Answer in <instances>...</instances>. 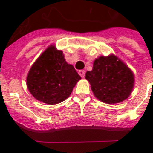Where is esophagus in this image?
<instances>
[{
  "label": "esophagus",
  "instance_id": "1",
  "mask_svg": "<svg viewBox=\"0 0 153 153\" xmlns=\"http://www.w3.org/2000/svg\"><path fill=\"white\" fill-rule=\"evenodd\" d=\"M85 71H83V70H80V71H79V74L80 75V76L82 77V78H84V76H85Z\"/></svg>",
  "mask_w": 153,
  "mask_h": 153
}]
</instances>
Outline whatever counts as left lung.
<instances>
[{
	"mask_svg": "<svg viewBox=\"0 0 153 153\" xmlns=\"http://www.w3.org/2000/svg\"><path fill=\"white\" fill-rule=\"evenodd\" d=\"M86 79L98 100L116 104L129 97L135 78L132 70L114 54L95 59L93 69L86 73Z\"/></svg>",
	"mask_w": 153,
	"mask_h": 153,
	"instance_id": "left-lung-1",
	"label": "left lung"
}]
</instances>
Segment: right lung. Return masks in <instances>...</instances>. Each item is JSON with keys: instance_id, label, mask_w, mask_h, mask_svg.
<instances>
[{"instance_id": "right-lung-1", "label": "right lung", "mask_w": 153, "mask_h": 153, "mask_svg": "<svg viewBox=\"0 0 153 153\" xmlns=\"http://www.w3.org/2000/svg\"><path fill=\"white\" fill-rule=\"evenodd\" d=\"M81 79L73 65L68 64L61 50L50 45L27 73V90L39 102L55 105L66 100Z\"/></svg>"}]
</instances>
